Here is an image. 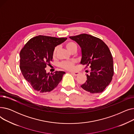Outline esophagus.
I'll use <instances>...</instances> for the list:
<instances>
[{
  "label": "esophagus",
  "instance_id": "34e87169",
  "mask_svg": "<svg viewBox=\"0 0 134 134\" xmlns=\"http://www.w3.org/2000/svg\"><path fill=\"white\" fill-rule=\"evenodd\" d=\"M71 73H72V74H73L74 75L76 76V75H79L80 73H79V72H71Z\"/></svg>",
  "mask_w": 134,
  "mask_h": 134
}]
</instances>
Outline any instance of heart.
<instances>
[{
	"label": "heart",
	"instance_id": "obj_1",
	"mask_svg": "<svg viewBox=\"0 0 134 134\" xmlns=\"http://www.w3.org/2000/svg\"><path fill=\"white\" fill-rule=\"evenodd\" d=\"M66 47L68 51H69L71 52L73 49L77 48V46L75 43L73 42H68L66 43ZM59 50V47L57 46L55 47L53 51V55L54 56H55L56 54V53L58 52ZM75 60H71V61H62L60 63L59 66L62 68L65 69L66 70H69V71H71V70H73L74 68L75 64Z\"/></svg>",
	"mask_w": 134,
	"mask_h": 134
}]
</instances>
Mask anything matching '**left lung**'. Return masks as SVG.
<instances>
[{
  "label": "left lung",
  "mask_w": 134,
  "mask_h": 134,
  "mask_svg": "<svg viewBox=\"0 0 134 134\" xmlns=\"http://www.w3.org/2000/svg\"><path fill=\"white\" fill-rule=\"evenodd\" d=\"M69 38L81 48V64L91 68L87 80L81 87L91 93H99L111 82L114 75V61L108 46L100 38L86 34Z\"/></svg>",
  "instance_id": "8db88e82"
}]
</instances>
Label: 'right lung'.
<instances>
[{
  "label": "right lung",
  "instance_id": "1",
  "mask_svg": "<svg viewBox=\"0 0 134 134\" xmlns=\"http://www.w3.org/2000/svg\"><path fill=\"white\" fill-rule=\"evenodd\" d=\"M67 38L39 36L27 41L20 52V69L24 78L32 88L40 93L50 92L62 79L63 71L47 73L45 68L51 65L56 46Z\"/></svg>",
  "mask_w": 134,
  "mask_h": 134
}]
</instances>
